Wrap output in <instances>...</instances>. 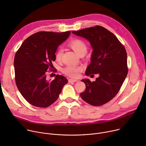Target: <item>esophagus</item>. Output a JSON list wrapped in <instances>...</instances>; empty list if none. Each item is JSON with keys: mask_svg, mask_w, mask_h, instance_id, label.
<instances>
[{"mask_svg": "<svg viewBox=\"0 0 146 146\" xmlns=\"http://www.w3.org/2000/svg\"><path fill=\"white\" fill-rule=\"evenodd\" d=\"M77 81V80H75V79H72V78H69V82H74Z\"/></svg>", "mask_w": 146, "mask_h": 146, "instance_id": "esophagus-1", "label": "esophagus"}]
</instances>
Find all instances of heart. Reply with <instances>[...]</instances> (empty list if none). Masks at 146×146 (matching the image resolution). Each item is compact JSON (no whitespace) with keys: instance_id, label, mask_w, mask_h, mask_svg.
<instances>
[{"instance_id":"heart-1","label":"heart","mask_w":146,"mask_h":146,"mask_svg":"<svg viewBox=\"0 0 146 146\" xmlns=\"http://www.w3.org/2000/svg\"><path fill=\"white\" fill-rule=\"evenodd\" d=\"M69 46L78 55H84L87 51V45L84 41L80 38H74L69 42ZM63 50L58 48L55 53V58L57 61L61 60ZM82 68L80 66H77L72 65H67L63 69V72L67 76L72 77H77L79 72L81 71Z\"/></svg>"}]
</instances>
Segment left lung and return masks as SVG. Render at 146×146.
<instances>
[{"mask_svg":"<svg viewBox=\"0 0 146 146\" xmlns=\"http://www.w3.org/2000/svg\"><path fill=\"white\" fill-rule=\"evenodd\" d=\"M72 33L87 39L93 50L91 64L86 74L99 75L95 81L89 79L81 80L85 83L86 89L80 96L90 105H103L117 94L127 76L126 50L113 33L101 26Z\"/></svg>","mask_w":146,"mask_h":146,"instance_id":"8db88e82","label":"left lung"}]
</instances>
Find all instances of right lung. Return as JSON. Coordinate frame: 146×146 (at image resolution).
Wrapping results in <instances>:
<instances>
[{
  "instance_id": "add662e5",
  "label": "right lung",
  "mask_w": 146,
  "mask_h": 146,
  "mask_svg": "<svg viewBox=\"0 0 146 146\" xmlns=\"http://www.w3.org/2000/svg\"><path fill=\"white\" fill-rule=\"evenodd\" d=\"M70 31L61 33L38 32L28 37L17 51L14 61L17 87L25 100L38 108H47L59 97L68 83L66 77L57 74L48 81L46 73L55 72L52 62L59 45Z\"/></svg>"
}]
</instances>
